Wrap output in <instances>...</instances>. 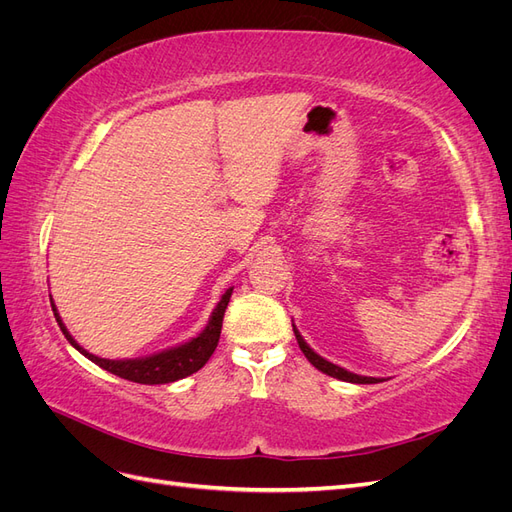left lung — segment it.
<instances>
[{
	"label": "left lung",
	"mask_w": 512,
	"mask_h": 512,
	"mask_svg": "<svg viewBox=\"0 0 512 512\" xmlns=\"http://www.w3.org/2000/svg\"><path fill=\"white\" fill-rule=\"evenodd\" d=\"M292 331H294V337H297L299 348H301V350H303V354H305V359H307L309 363H312L316 369H320L322 374L333 376V378H337V380H344V382H354V384H376V382H384L382 378L359 376V374H352V371H348V369H344V367H339V365L329 363L327 359H322L320 354H316L312 348H309V346L305 344V339L301 337V333L297 331V327H294V324H292Z\"/></svg>",
	"instance_id": "8db88e82"
}]
</instances>
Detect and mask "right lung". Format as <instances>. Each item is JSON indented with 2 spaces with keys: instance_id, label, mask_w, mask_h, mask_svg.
<instances>
[{
  "instance_id": "right-lung-1",
  "label": "right lung",
  "mask_w": 512,
  "mask_h": 512,
  "mask_svg": "<svg viewBox=\"0 0 512 512\" xmlns=\"http://www.w3.org/2000/svg\"><path fill=\"white\" fill-rule=\"evenodd\" d=\"M230 294L232 288H228L220 303L215 305V309L211 312V318L207 322V327L203 329V333H198L196 337H192L190 342H185L181 346L175 348H168L162 350L158 354H151V356H143V359H123V361H111V359H100V356L87 352L85 348H81L79 344L74 342V337L68 333L66 324L61 322L59 314H57V307L53 305V314L55 320L59 324V329L64 331L68 342L79 350L81 354H85L91 363L100 365L102 369L111 371V374L123 378V380H130V382H138V384H166V382H175L181 380L185 376H192L194 371H198L203 367L209 359L213 350L218 348L220 342V333H222V320H224V312L228 307L230 301Z\"/></svg>"
}]
</instances>
